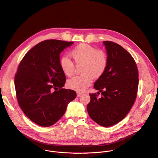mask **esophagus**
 Instances as JSON below:
<instances>
[{
	"mask_svg": "<svg viewBox=\"0 0 158 158\" xmlns=\"http://www.w3.org/2000/svg\"><path fill=\"white\" fill-rule=\"evenodd\" d=\"M82 94H83V93H82V92H77V97H80V96L82 95Z\"/></svg>",
	"mask_w": 158,
	"mask_h": 158,
	"instance_id": "esophagus-1",
	"label": "esophagus"
}]
</instances>
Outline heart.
<instances>
[{
    "label": "heart",
    "instance_id": "b5f03b06",
    "mask_svg": "<svg viewBox=\"0 0 158 158\" xmlns=\"http://www.w3.org/2000/svg\"><path fill=\"white\" fill-rule=\"evenodd\" d=\"M70 55L77 65H82V75L68 80L67 86L69 89L77 91H85L92 83L93 79L100 78L106 72L109 64L107 52L98 50L89 44L82 43L73 48ZM60 67L64 74L71 77L75 70L74 64L67 56L60 60Z\"/></svg>",
    "mask_w": 158,
    "mask_h": 158
}]
</instances>
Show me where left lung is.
Here are the masks:
<instances>
[{"label":"left lung","instance_id":"1","mask_svg":"<svg viewBox=\"0 0 158 158\" xmlns=\"http://www.w3.org/2000/svg\"><path fill=\"white\" fill-rule=\"evenodd\" d=\"M109 58L107 69L94 84V88L101 93L89 94L87 110L91 118L104 127H109L123 120L135 101L139 86V72L129 52L111 41H103ZM98 92V94L100 93Z\"/></svg>","mask_w":158,"mask_h":158}]
</instances>
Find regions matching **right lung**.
Listing matches in <instances>:
<instances>
[{
	"mask_svg": "<svg viewBox=\"0 0 158 158\" xmlns=\"http://www.w3.org/2000/svg\"><path fill=\"white\" fill-rule=\"evenodd\" d=\"M73 42L46 40L28 51L19 63L15 77L19 107L35 124L48 127L65 112L76 92L64 89L65 75L60 67V54Z\"/></svg>",
	"mask_w": 158,
	"mask_h": 158,
	"instance_id": "obj_1",
	"label": "right lung"
}]
</instances>
